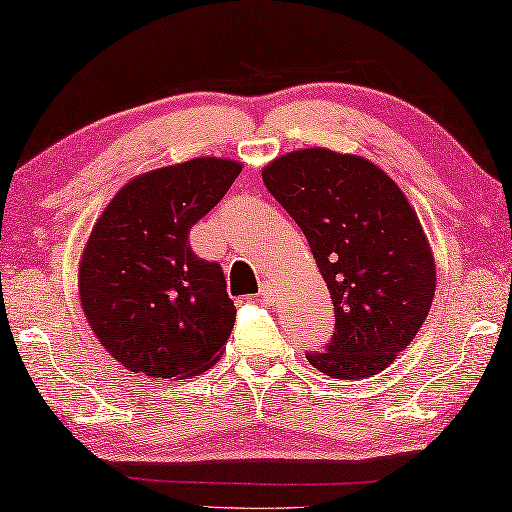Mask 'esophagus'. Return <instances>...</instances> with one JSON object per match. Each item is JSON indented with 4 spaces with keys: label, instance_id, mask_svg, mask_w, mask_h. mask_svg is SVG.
<instances>
[{
    "label": "esophagus",
    "instance_id": "34e87169",
    "mask_svg": "<svg viewBox=\"0 0 512 512\" xmlns=\"http://www.w3.org/2000/svg\"><path fill=\"white\" fill-rule=\"evenodd\" d=\"M258 297H263L265 301H272V297H274V290H272V286L267 281H263L261 283V288H258Z\"/></svg>",
    "mask_w": 512,
    "mask_h": 512
}]
</instances>
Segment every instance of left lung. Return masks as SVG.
I'll use <instances>...</instances> for the list:
<instances>
[{
	"label": "left lung",
	"instance_id": "1",
	"mask_svg": "<svg viewBox=\"0 0 512 512\" xmlns=\"http://www.w3.org/2000/svg\"><path fill=\"white\" fill-rule=\"evenodd\" d=\"M263 183L304 231L331 292L335 331L308 363L333 379L379 374L435 295L431 247L404 192L365 158L322 147L276 158Z\"/></svg>",
	"mask_w": 512,
	"mask_h": 512
}]
</instances>
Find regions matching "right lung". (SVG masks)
Here are the masks:
<instances>
[{"label": "right lung", "instance_id": "1", "mask_svg": "<svg viewBox=\"0 0 512 512\" xmlns=\"http://www.w3.org/2000/svg\"><path fill=\"white\" fill-rule=\"evenodd\" d=\"M242 165L192 158L129 181L99 217L79 267L90 329L131 372L154 379L201 374L236 322L220 263L188 233L236 181Z\"/></svg>", "mask_w": 512, "mask_h": 512}]
</instances>
